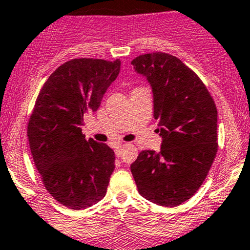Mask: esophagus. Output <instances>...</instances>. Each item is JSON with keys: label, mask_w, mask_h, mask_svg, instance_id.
<instances>
[{"label": "esophagus", "mask_w": 250, "mask_h": 250, "mask_svg": "<svg viewBox=\"0 0 250 250\" xmlns=\"http://www.w3.org/2000/svg\"><path fill=\"white\" fill-rule=\"evenodd\" d=\"M122 145H117V146H115V154H116L117 157H121V149H122Z\"/></svg>", "instance_id": "obj_1"}]
</instances>
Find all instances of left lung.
I'll return each instance as SVG.
<instances>
[{"label":"left lung","instance_id":"8db88e82","mask_svg":"<svg viewBox=\"0 0 250 250\" xmlns=\"http://www.w3.org/2000/svg\"><path fill=\"white\" fill-rule=\"evenodd\" d=\"M153 94V116L162 136L159 152L144 149L130 165L139 193L165 207L187 201L206 178L217 153L218 112L198 75L165 52L132 61Z\"/></svg>","mask_w":250,"mask_h":250}]
</instances>
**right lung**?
<instances>
[{
  "label": "right lung",
  "mask_w": 250,
  "mask_h": 250,
  "mask_svg": "<svg viewBox=\"0 0 250 250\" xmlns=\"http://www.w3.org/2000/svg\"><path fill=\"white\" fill-rule=\"evenodd\" d=\"M120 69V60L63 63L44 83L31 115L27 136L37 170L51 196L72 209L103 199L114 172V151L93 139L86 141L81 127Z\"/></svg>",
  "instance_id": "obj_1"
}]
</instances>
